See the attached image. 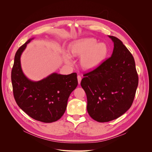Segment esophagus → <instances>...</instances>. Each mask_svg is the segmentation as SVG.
<instances>
[{
	"instance_id": "esophagus-1",
	"label": "esophagus",
	"mask_w": 152,
	"mask_h": 152,
	"mask_svg": "<svg viewBox=\"0 0 152 152\" xmlns=\"http://www.w3.org/2000/svg\"><path fill=\"white\" fill-rule=\"evenodd\" d=\"M81 80H82V77L80 76H77V80H78V83L80 84V82H81Z\"/></svg>"
}]
</instances>
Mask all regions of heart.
<instances>
[{
    "instance_id": "obj_1",
    "label": "heart",
    "mask_w": 152,
    "mask_h": 152,
    "mask_svg": "<svg viewBox=\"0 0 152 152\" xmlns=\"http://www.w3.org/2000/svg\"><path fill=\"white\" fill-rule=\"evenodd\" d=\"M69 53L72 56L80 57L81 67L88 71L94 70L106 61L110 54V48L104 42H99L93 37L83 38L73 41L70 45ZM68 64L73 63L69 55L64 58Z\"/></svg>"
}]
</instances>
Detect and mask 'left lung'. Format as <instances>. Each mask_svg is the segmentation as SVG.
Wrapping results in <instances>:
<instances>
[{"mask_svg": "<svg viewBox=\"0 0 152 152\" xmlns=\"http://www.w3.org/2000/svg\"><path fill=\"white\" fill-rule=\"evenodd\" d=\"M108 37L114 42L111 56L85 74L80 82L89 115L102 123L118 118L131 107L138 84L132 55L118 38Z\"/></svg>", "mask_w": 152, "mask_h": 152, "instance_id": "1", "label": "left lung"}]
</instances>
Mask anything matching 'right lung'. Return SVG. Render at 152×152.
Listing matches in <instances>:
<instances>
[{
    "instance_id": "add662e5",
    "label": "right lung",
    "mask_w": 152,
    "mask_h": 152,
    "mask_svg": "<svg viewBox=\"0 0 152 152\" xmlns=\"http://www.w3.org/2000/svg\"><path fill=\"white\" fill-rule=\"evenodd\" d=\"M33 39H28L15 53L11 72L14 97L18 106L31 118L52 123L66 111L69 97L78 83L77 74L53 73L38 81L29 79L21 69L20 58Z\"/></svg>"
}]
</instances>
